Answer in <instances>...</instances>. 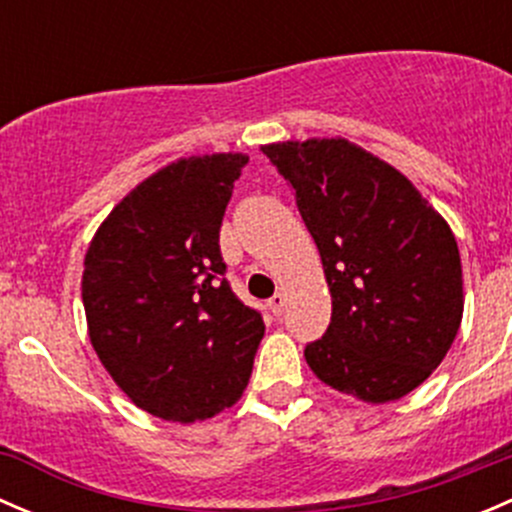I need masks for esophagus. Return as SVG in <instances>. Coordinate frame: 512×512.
Listing matches in <instances>:
<instances>
[{
  "mask_svg": "<svg viewBox=\"0 0 512 512\" xmlns=\"http://www.w3.org/2000/svg\"><path fill=\"white\" fill-rule=\"evenodd\" d=\"M285 302H287V299H285V294H280V292H277L275 297H272L270 302H267V307H270V312L275 314V317H280V314H282V309H285Z\"/></svg>",
  "mask_w": 512,
  "mask_h": 512,
  "instance_id": "obj_1",
  "label": "esophagus"
}]
</instances>
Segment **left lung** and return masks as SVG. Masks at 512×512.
Here are the masks:
<instances>
[{
  "mask_svg": "<svg viewBox=\"0 0 512 512\" xmlns=\"http://www.w3.org/2000/svg\"><path fill=\"white\" fill-rule=\"evenodd\" d=\"M262 153L292 185L332 292V322L304 349L309 369L369 404L401 399L431 376L461 327L451 227L399 170L344 138Z\"/></svg>",
  "mask_w": 512,
  "mask_h": 512,
  "instance_id": "8db88e82",
  "label": "left lung"
}]
</instances>
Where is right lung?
<instances>
[{
	"label": "right lung",
	"mask_w": 512,
	"mask_h": 512,
	"mask_svg": "<svg viewBox=\"0 0 512 512\" xmlns=\"http://www.w3.org/2000/svg\"><path fill=\"white\" fill-rule=\"evenodd\" d=\"M245 165L240 153L170 163L111 210L86 252L81 297L98 359L133 404L165 421L235 404L265 334L220 252Z\"/></svg>",
	"instance_id": "add662e5"
}]
</instances>
